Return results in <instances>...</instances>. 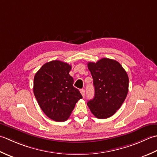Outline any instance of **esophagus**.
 <instances>
[{"instance_id":"34e87169","label":"esophagus","mask_w":157,"mask_h":157,"mask_svg":"<svg viewBox=\"0 0 157 157\" xmlns=\"http://www.w3.org/2000/svg\"><path fill=\"white\" fill-rule=\"evenodd\" d=\"M80 92H81L82 96L84 98L85 97V90L84 89H81V90H80Z\"/></svg>"}]
</instances>
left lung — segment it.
<instances>
[{"label": "left lung", "instance_id": "1", "mask_svg": "<svg viewBox=\"0 0 157 157\" xmlns=\"http://www.w3.org/2000/svg\"><path fill=\"white\" fill-rule=\"evenodd\" d=\"M88 68L94 79L95 95L87 102L92 114L98 119H107L121 108L129 89V78L116 60L102 58L89 62Z\"/></svg>", "mask_w": 157, "mask_h": 157}]
</instances>
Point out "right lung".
I'll list each match as a JSON object with an SVG mask.
<instances>
[{"label": "right lung", "mask_w": 157, "mask_h": 157, "mask_svg": "<svg viewBox=\"0 0 157 157\" xmlns=\"http://www.w3.org/2000/svg\"><path fill=\"white\" fill-rule=\"evenodd\" d=\"M71 66L59 60L47 62L34 78V94L41 110L49 119L62 122L68 119L82 96L73 86Z\"/></svg>", "instance_id": "obj_1"}]
</instances>
